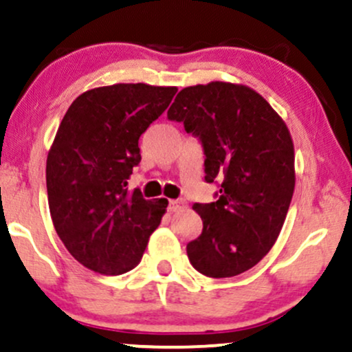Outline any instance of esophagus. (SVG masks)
<instances>
[{
  "instance_id": "obj_1",
  "label": "esophagus",
  "mask_w": 352,
  "mask_h": 352,
  "mask_svg": "<svg viewBox=\"0 0 352 352\" xmlns=\"http://www.w3.org/2000/svg\"><path fill=\"white\" fill-rule=\"evenodd\" d=\"M185 208H187V205H185L182 200H170V201H168V210H170V213H179Z\"/></svg>"
}]
</instances>
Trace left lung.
Segmentation results:
<instances>
[{
	"mask_svg": "<svg viewBox=\"0 0 352 352\" xmlns=\"http://www.w3.org/2000/svg\"><path fill=\"white\" fill-rule=\"evenodd\" d=\"M167 117L200 137L205 180H221L217 201L193 205L204 230L187 245L190 263L210 278L245 273L272 250L292 204V134L263 96L221 80L182 89Z\"/></svg>",
	"mask_w": 352,
	"mask_h": 352,
	"instance_id": "obj_1",
	"label": "left lung"
}]
</instances>
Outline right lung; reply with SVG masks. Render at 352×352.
I'll use <instances>...</instances> for the list:
<instances>
[{"label":"right lung","instance_id":"1","mask_svg":"<svg viewBox=\"0 0 352 352\" xmlns=\"http://www.w3.org/2000/svg\"><path fill=\"white\" fill-rule=\"evenodd\" d=\"M175 92L144 82L94 87L60 120L46 160L47 204L60 241L92 272L135 268L167 212V200H145L127 180L140 162V135Z\"/></svg>","mask_w":352,"mask_h":352}]
</instances>
